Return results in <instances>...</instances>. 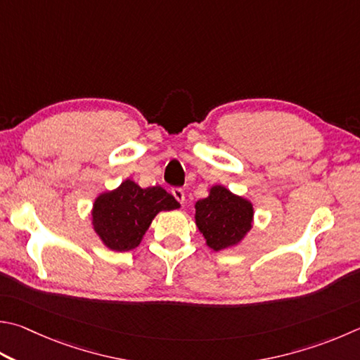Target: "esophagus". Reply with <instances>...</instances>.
Segmentation results:
<instances>
[{
	"label": "esophagus",
	"instance_id": "obj_1",
	"mask_svg": "<svg viewBox=\"0 0 360 360\" xmlns=\"http://www.w3.org/2000/svg\"><path fill=\"white\" fill-rule=\"evenodd\" d=\"M172 193H173V197L178 200L179 202H184L186 201V193H184V191H182V188L174 187L173 191H172Z\"/></svg>",
	"mask_w": 360,
	"mask_h": 360
}]
</instances>
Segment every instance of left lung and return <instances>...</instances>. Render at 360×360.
<instances>
[{
  "mask_svg": "<svg viewBox=\"0 0 360 360\" xmlns=\"http://www.w3.org/2000/svg\"><path fill=\"white\" fill-rule=\"evenodd\" d=\"M253 202L215 184L195 202V224L214 252L239 245L253 228Z\"/></svg>",
  "mask_w": 360,
  "mask_h": 360,
  "instance_id": "8db88e82",
  "label": "left lung"
}]
</instances>
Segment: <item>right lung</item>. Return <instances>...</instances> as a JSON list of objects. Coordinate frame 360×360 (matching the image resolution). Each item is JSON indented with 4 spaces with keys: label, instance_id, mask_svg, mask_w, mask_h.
Wrapping results in <instances>:
<instances>
[{
    "label": "right lung",
    "instance_id": "right-lung-1",
    "mask_svg": "<svg viewBox=\"0 0 360 360\" xmlns=\"http://www.w3.org/2000/svg\"><path fill=\"white\" fill-rule=\"evenodd\" d=\"M181 205L160 186L141 188L126 179L113 191L96 197L91 209V226L97 238L113 252L139 247L143 236L160 211H173Z\"/></svg>",
    "mask_w": 360,
    "mask_h": 360
}]
</instances>
